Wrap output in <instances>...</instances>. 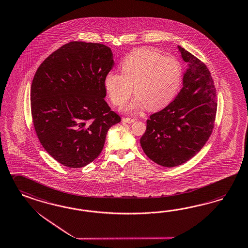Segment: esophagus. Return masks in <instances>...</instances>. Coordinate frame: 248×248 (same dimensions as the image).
<instances>
[{"label":"esophagus","instance_id":"obj_1","mask_svg":"<svg viewBox=\"0 0 248 248\" xmlns=\"http://www.w3.org/2000/svg\"><path fill=\"white\" fill-rule=\"evenodd\" d=\"M122 121L126 122V123H132L135 121L134 119H130V118H122Z\"/></svg>","mask_w":248,"mask_h":248}]
</instances>
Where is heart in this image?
I'll return each instance as SVG.
<instances>
[{
  "instance_id": "heart-1",
  "label": "heart",
  "mask_w": 248,
  "mask_h": 248,
  "mask_svg": "<svg viewBox=\"0 0 248 248\" xmlns=\"http://www.w3.org/2000/svg\"><path fill=\"white\" fill-rule=\"evenodd\" d=\"M121 75L107 73L103 84L116 106L127 102L134 88L137 97L125 108L127 112L146 106L150 110L164 108L177 94L183 77L176 59L146 48L129 53L121 62Z\"/></svg>"
}]
</instances>
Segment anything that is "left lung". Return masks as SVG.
Wrapping results in <instances>:
<instances>
[{
    "label": "left lung",
    "mask_w": 248,
    "mask_h": 248,
    "mask_svg": "<svg viewBox=\"0 0 248 248\" xmlns=\"http://www.w3.org/2000/svg\"><path fill=\"white\" fill-rule=\"evenodd\" d=\"M188 68L183 88L165 108L150 116L140 145L159 165L173 167L192 158L212 133L217 112L216 89L210 72L197 57L178 46Z\"/></svg>",
    "instance_id": "left-lung-1"
}]
</instances>
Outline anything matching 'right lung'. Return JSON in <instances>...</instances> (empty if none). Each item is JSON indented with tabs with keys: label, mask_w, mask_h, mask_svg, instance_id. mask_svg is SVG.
Returning a JSON list of instances; mask_svg holds the SVG:
<instances>
[{
	"label": "right lung",
	"mask_w": 248,
	"mask_h": 248,
	"mask_svg": "<svg viewBox=\"0 0 248 248\" xmlns=\"http://www.w3.org/2000/svg\"><path fill=\"white\" fill-rule=\"evenodd\" d=\"M105 45L72 41L39 65L31 90L33 125L58 163L81 168L99 156L108 128L121 122L105 102L104 77L114 65Z\"/></svg>",
	"instance_id": "add662e5"
}]
</instances>
